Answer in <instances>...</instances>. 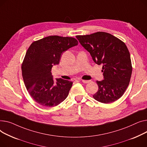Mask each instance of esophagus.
Here are the masks:
<instances>
[{
  "instance_id": "1",
  "label": "esophagus",
  "mask_w": 147,
  "mask_h": 147,
  "mask_svg": "<svg viewBox=\"0 0 147 147\" xmlns=\"http://www.w3.org/2000/svg\"><path fill=\"white\" fill-rule=\"evenodd\" d=\"M80 81H81L83 83H85V84L88 83L90 82V81H88V80H80Z\"/></svg>"
}]
</instances>
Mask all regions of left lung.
I'll use <instances>...</instances> for the list:
<instances>
[{"label": "left lung", "mask_w": 147, "mask_h": 147, "mask_svg": "<svg viewBox=\"0 0 147 147\" xmlns=\"http://www.w3.org/2000/svg\"><path fill=\"white\" fill-rule=\"evenodd\" d=\"M76 37L90 53L94 62L102 65L104 80L97 81L98 90L93 95L94 99L107 104L120 98L128 87L132 71L130 53L126 45L105 32Z\"/></svg>", "instance_id": "left-lung-1"}]
</instances>
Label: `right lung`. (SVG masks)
<instances>
[{
    "instance_id": "add662e5",
    "label": "right lung",
    "mask_w": 147,
    "mask_h": 147,
    "mask_svg": "<svg viewBox=\"0 0 147 147\" xmlns=\"http://www.w3.org/2000/svg\"><path fill=\"white\" fill-rule=\"evenodd\" d=\"M78 41L73 37L51 36L34 41L22 64L24 82L28 93L38 104L54 107L67 97L73 82L62 78L55 82L51 68L58 65L63 52Z\"/></svg>"
}]
</instances>
